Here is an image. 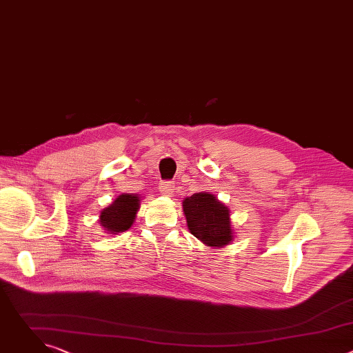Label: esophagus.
<instances>
[{"instance_id":"obj_1","label":"esophagus","mask_w":353,"mask_h":353,"mask_svg":"<svg viewBox=\"0 0 353 353\" xmlns=\"http://www.w3.org/2000/svg\"><path fill=\"white\" fill-rule=\"evenodd\" d=\"M159 190L165 195H172L174 192V183L173 181H161Z\"/></svg>"}]
</instances>
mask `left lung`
I'll list each match as a JSON object with an SVG mask.
<instances>
[{
  "label": "left lung",
  "mask_w": 353,
  "mask_h": 353,
  "mask_svg": "<svg viewBox=\"0 0 353 353\" xmlns=\"http://www.w3.org/2000/svg\"><path fill=\"white\" fill-rule=\"evenodd\" d=\"M183 211L191 234L208 247L221 248L233 240L229 208L214 194L195 192L184 198Z\"/></svg>",
  "instance_id": "8db88e82"
}]
</instances>
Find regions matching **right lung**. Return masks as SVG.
<instances>
[{
    "label": "right lung",
    "instance_id": "obj_1",
    "mask_svg": "<svg viewBox=\"0 0 353 353\" xmlns=\"http://www.w3.org/2000/svg\"><path fill=\"white\" fill-rule=\"evenodd\" d=\"M138 194H121L100 212L99 222L110 234L125 232L131 228L139 210Z\"/></svg>",
    "mask_w": 353,
    "mask_h": 353
}]
</instances>
